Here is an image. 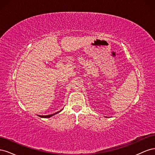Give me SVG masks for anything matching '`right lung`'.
<instances>
[{
  "instance_id": "obj_1",
  "label": "right lung",
  "mask_w": 155,
  "mask_h": 155,
  "mask_svg": "<svg viewBox=\"0 0 155 155\" xmlns=\"http://www.w3.org/2000/svg\"><path fill=\"white\" fill-rule=\"evenodd\" d=\"M61 110H59V112H55V113H54V114H52L46 115V116H39V117H41V118H50V117H51V116H54V115H55V114H56L59 113V112H60L61 111Z\"/></svg>"
}]
</instances>
